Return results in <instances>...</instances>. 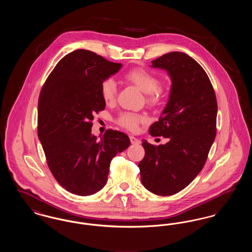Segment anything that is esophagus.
Wrapping results in <instances>:
<instances>
[{"label":"esophagus","instance_id":"obj_1","mask_svg":"<svg viewBox=\"0 0 252 252\" xmlns=\"http://www.w3.org/2000/svg\"><path fill=\"white\" fill-rule=\"evenodd\" d=\"M129 138H130V142H131L132 144H141V141H140L139 139H137L136 137H134V136H129Z\"/></svg>","mask_w":252,"mask_h":252}]
</instances>
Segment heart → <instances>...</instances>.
Returning a JSON list of instances; mask_svg holds the SVG:
<instances>
[{
  "label": "heart",
  "mask_w": 252,
  "mask_h": 252,
  "mask_svg": "<svg viewBox=\"0 0 252 252\" xmlns=\"http://www.w3.org/2000/svg\"><path fill=\"white\" fill-rule=\"evenodd\" d=\"M125 80L135 85L145 94V100L149 105H157L161 98L160 82L155 74L144 68H134L125 73ZM118 88L112 78H106L100 84V94L106 103L116 99ZM146 121L145 116L131 111H124L116 118V124L128 130L137 129L138 126Z\"/></svg>",
  "instance_id": "heart-1"
}]
</instances>
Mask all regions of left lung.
Returning a JSON list of instances; mask_svg holds the SVG:
<instances>
[{
  "instance_id": "1",
  "label": "left lung",
  "mask_w": 252,
  "mask_h": 252,
  "mask_svg": "<svg viewBox=\"0 0 252 252\" xmlns=\"http://www.w3.org/2000/svg\"><path fill=\"white\" fill-rule=\"evenodd\" d=\"M152 67L167 71L172 88L149 134L169 142L155 146L143 140L145 154L138 166L144 187L165 196L187 187L204 167L216 139L217 101L209 76L188 55L168 53L153 60Z\"/></svg>"
}]
</instances>
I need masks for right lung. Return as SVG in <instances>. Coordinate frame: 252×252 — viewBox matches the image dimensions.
<instances>
[{"mask_svg": "<svg viewBox=\"0 0 252 252\" xmlns=\"http://www.w3.org/2000/svg\"><path fill=\"white\" fill-rule=\"evenodd\" d=\"M121 67L92 51L75 50L59 61L41 88L38 139L51 173L68 192L86 196L100 191L111 159L130 144L119 130L108 129L100 140L92 134L94 115L106 107L100 84Z\"/></svg>", "mask_w": 252, "mask_h": 252, "instance_id": "1", "label": "right lung"}]
</instances>
